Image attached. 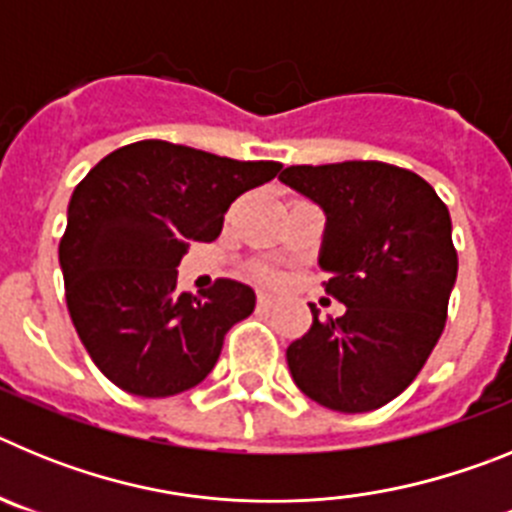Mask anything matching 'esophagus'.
Wrapping results in <instances>:
<instances>
[{
	"mask_svg": "<svg viewBox=\"0 0 512 512\" xmlns=\"http://www.w3.org/2000/svg\"><path fill=\"white\" fill-rule=\"evenodd\" d=\"M274 302H277V297L274 295H266V292H261L259 295V307H271Z\"/></svg>",
	"mask_w": 512,
	"mask_h": 512,
	"instance_id": "obj_1",
	"label": "esophagus"
}]
</instances>
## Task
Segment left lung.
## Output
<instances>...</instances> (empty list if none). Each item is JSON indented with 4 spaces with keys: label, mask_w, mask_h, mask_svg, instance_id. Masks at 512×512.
I'll return each instance as SVG.
<instances>
[{
    "label": "left lung",
    "mask_w": 512,
    "mask_h": 512,
    "mask_svg": "<svg viewBox=\"0 0 512 512\" xmlns=\"http://www.w3.org/2000/svg\"><path fill=\"white\" fill-rule=\"evenodd\" d=\"M279 182L323 210L318 264L346 305L289 343L287 364L310 400L369 413L418 377L446 325L459 271L449 207L418 174L382 161L289 166Z\"/></svg>",
    "instance_id": "obj_1"
}]
</instances>
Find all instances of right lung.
Instances as JSON below:
<instances>
[{
	"mask_svg": "<svg viewBox=\"0 0 512 512\" xmlns=\"http://www.w3.org/2000/svg\"><path fill=\"white\" fill-rule=\"evenodd\" d=\"M279 161H235L166 140L104 156L79 182L58 246L66 305L99 372L138 397H171L217 364L230 325L248 318V284L176 289L187 246L223 230L235 197L279 174Z\"/></svg>",
	"mask_w": 512,
	"mask_h": 512,
	"instance_id": "obj_1",
	"label": "right lung"
}]
</instances>
